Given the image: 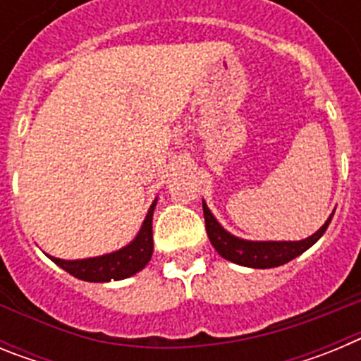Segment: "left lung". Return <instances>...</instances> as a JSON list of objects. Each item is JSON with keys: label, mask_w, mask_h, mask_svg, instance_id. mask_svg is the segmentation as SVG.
<instances>
[{"label": "left lung", "mask_w": 361, "mask_h": 361, "mask_svg": "<svg viewBox=\"0 0 361 361\" xmlns=\"http://www.w3.org/2000/svg\"><path fill=\"white\" fill-rule=\"evenodd\" d=\"M204 220H206V231H208L209 242L213 244L220 257L226 260H231L233 264H240V266L255 267V269H267V267H276L288 264L289 260L296 258L298 255L309 250L318 238L322 237L329 226L333 215L327 219L324 226L318 229L314 235L307 237L305 240L298 242H251L242 240V238L233 237L226 231L222 226L216 222L215 216L208 209L206 202H202Z\"/></svg>", "instance_id": "obj_1"}]
</instances>
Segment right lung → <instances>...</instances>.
<instances>
[{
  "instance_id": "obj_1",
  "label": "right lung",
  "mask_w": 361,
  "mask_h": 361,
  "mask_svg": "<svg viewBox=\"0 0 361 361\" xmlns=\"http://www.w3.org/2000/svg\"><path fill=\"white\" fill-rule=\"evenodd\" d=\"M155 204H157V199L149 206L141 231L137 233V237L123 250L103 255V257L85 258V260H61L54 257H50V260L72 276L86 280V282H110V280H123L135 275L149 262L153 253L152 219Z\"/></svg>"
}]
</instances>
